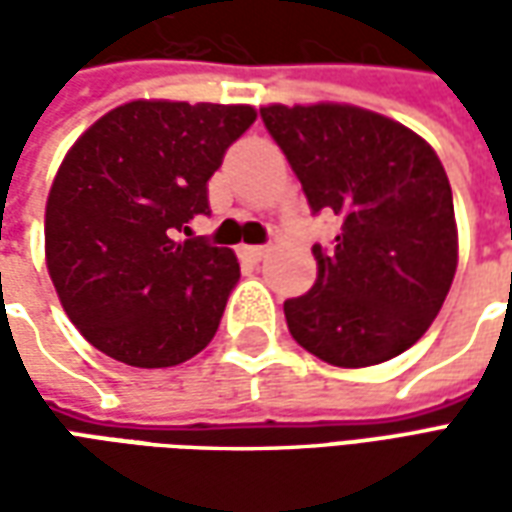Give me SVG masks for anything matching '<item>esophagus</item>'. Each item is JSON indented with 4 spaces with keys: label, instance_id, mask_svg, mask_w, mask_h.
<instances>
[{
    "label": "esophagus",
    "instance_id": "1",
    "mask_svg": "<svg viewBox=\"0 0 512 512\" xmlns=\"http://www.w3.org/2000/svg\"><path fill=\"white\" fill-rule=\"evenodd\" d=\"M241 255L249 257V260H263L268 255V246H241Z\"/></svg>",
    "mask_w": 512,
    "mask_h": 512
}]
</instances>
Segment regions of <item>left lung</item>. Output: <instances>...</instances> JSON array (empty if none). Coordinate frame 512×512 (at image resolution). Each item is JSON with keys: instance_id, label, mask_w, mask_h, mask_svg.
<instances>
[{"instance_id": "1", "label": "left lung", "mask_w": 512, "mask_h": 512, "mask_svg": "<svg viewBox=\"0 0 512 512\" xmlns=\"http://www.w3.org/2000/svg\"><path fill=\"white\" fill-rule=\"evenodd\" d=\"M334 244L312 246L318 279L285 301L293 340L334 367L381 365L428 332L458 266L452 189L411 128L348 104L260 109Z\"/></svg>"}]
</instances>
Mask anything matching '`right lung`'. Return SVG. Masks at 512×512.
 I'll return each mask as SVG.
<instances>
[{"mask_svg": "<svg viewBox=\"0 0 512 512\" xmlns=\"http://www.w3.org/2000/svg\"><path fill=\"white\" fill-rule=\"evenodd\" d=\"M246 104L131 101L62 158L46 202V266L62 310L98 351L131 367L200 354L241 268L191 235L208 180L255 123Z\"/></svg>", "mask_w": 512, "mask_h": 512, "instance_id": "1", "label": "right lung"}]
</instances>
